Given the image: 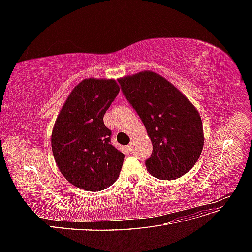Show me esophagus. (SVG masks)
I'll return each mask as SVG.
<instances>
[{
  "label": "esophagus",
  "mask_w": 252,
  "mask_h": 252,
  "mask_svg": "<svg viewBox=\"0 0 252 252\" xmlns=\"http://www.w3.org/2000/svg\"><path fill=\"white\" fill-rule=\"evenodd\" d=\"M133 144H134V140H131L130 144H129L128 146H127V148H128L129 151H131V149H132V147H133Z\"/></svg>",
  "instance_id": "esophagus-1"
}]
</instances>
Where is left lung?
Wrapping results in <instances>:
<instances>
[{"label": "left lung", "instance_id": "obj_1", "mask_svg": "<svg viewBox=\"0 0 252 252\" xmlns=\"http://www.w3.org/2000/svg\"><path fill=\"white\" fill-rule=\"evenodd\" d=\"M128 102L138 112L152 143L148 172L159 180H175L199 159L204 146L199 111L162 75L145 70L118 79Z\"/></svg>", "mask_w": 252, "mask_h": 252}]
</instances>
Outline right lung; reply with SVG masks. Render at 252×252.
Returning <instances> with one entry per match:
<instances>
[{"label":"right lung","mask_w":252,"mask_h":252,"mask_svg":"<svg viewBox=\"0 0 252 252\" xmlns=\"http://www.w3.org/2000/svg\"><path fill=\"white\" fill-rule=\"evenodd\" d=\"M113 79H85L68 95L51 133L58 168L75 187L101 191L119 178L124 154L110 144L104 114L118 95Z\"/></svg>","instance_id":"obj_1"}]
</instances>
